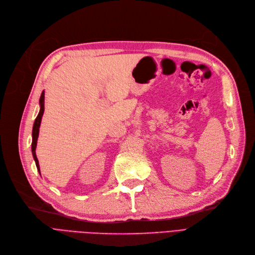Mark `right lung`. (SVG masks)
Returning <instances> with one entry per match:
<instances>
[{
	"label": "right lung",
	"instance_id": "obj_1",
	"mask_svg": "<svg viewBox=\"0 0 255 255\" xmlns=\"http://www.w3.org/2000/svg\"><path fill=\"white\" fill-rule=\"evenodd\" d=\"M39 104H40V111L35 119V123L33 126V130H32V153H33V157L34 161L36 164V167H37V170L40 173V168H39V164H38V160L37 156H36V145H37V138H38V134H39V128H40V123H41V118L44 112V93L42 92L40 95V100H39Z\"/></svg>",
	"mask_w": 255,
	"mask_h": 255
}]
</instances>
